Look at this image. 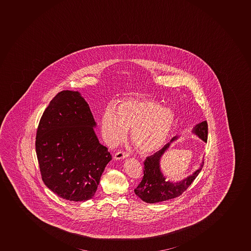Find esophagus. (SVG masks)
Masks as SVG:
<instances>
[{
  "label": "esophagus",
  "mask_w": 251,
  "mask_h": 251,
  "mask_svg": "<svg viewBox=\"0 0 251 251\" xmlns=\"http://www.w3.org/2000/svg\"><path fill=\"white\" fill-rule=\"evenodd\" d=\"M128 154L126 152V151H118L115 153L114 156H113V159L114 160H122V159L126 158L128 157Z\"/></svg>",
  "instance_id": "34e87169"
}]
</instances>
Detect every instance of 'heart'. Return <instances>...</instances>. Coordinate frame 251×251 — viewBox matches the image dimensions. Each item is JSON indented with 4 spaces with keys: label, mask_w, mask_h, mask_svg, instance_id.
<instances>
[{
    "label": "heart",
    "mask_w": 251,
    "mask_h": 251,
    "mask_svg": "<svg viewBox=\"0 0 251 251\" xmlns=\"http://www.w3.org/2000/svg\"><path fill=\"white\" fill-rule=\"evenodd\" d=\"M176 113L148 99L128 100L107 107L100 120L102 139L110 147L119 144L130 129V140L139 151L149 153L161 149L174 125Z\"/></svg>",
    "instance_id": "b5f03b06"
}]
</instances>
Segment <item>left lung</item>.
Here are the masks:
<instances>
[{"instance_id": "left-lung-1", "label": "left lung", "mask_w": 251, "mask_h": 251, "mask_svg": "<svg viewBox=\"0 0 251 251\" xmlns=\"http://www.w3.org/2000/svg\"><path fill=\"white\" fill-rule=\"evenodd\" d=\"M192 132L203 141L207 142L208 125L206 121L196 125ZM177 139L178 137H174L169 144H166L156 153L148 156L144 161L143 179L139 186L134 189V193L144 201L153 204L179 197L192 184L201 171L204 161H202L199 168L194 173L183 178V180L178 182L167 181L161 172L160 161L164 153L171 146V143Z\"/></svg>"}]
</instances>
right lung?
<instances>
[{"label": "right lung", "instance_id": "obj_1", "mask_svg": "<svg viewBox=\"0 0 251 251\" xmlns=\"http://www.w3.org/2000/svg\"><path fill=\"white\" fill-rule=\"evenodd\" d=\"M96 126L78 91L59 92L43 112L36 138L40 171L47 188L63 199H91L112 160L98 139Z\"/></svg>", "mask_w": 251, "mask_h": 251}]
</instances>
